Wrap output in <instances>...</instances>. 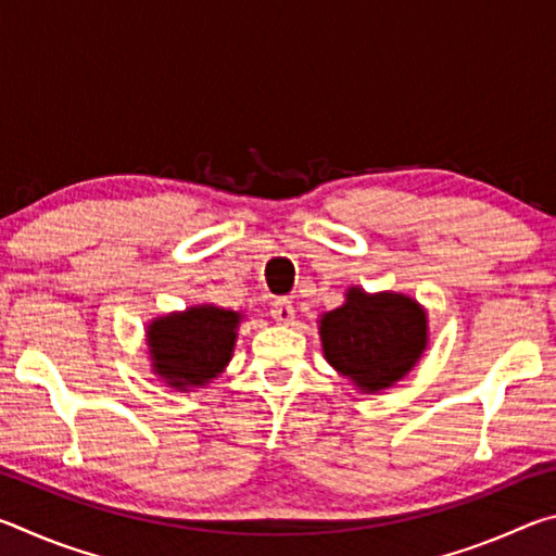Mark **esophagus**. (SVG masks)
<instances>
[{
  "label": "esophagus",
  "instance_id": "1",
  "mask_svg": "<svg viewBox=\"0 0 556 556\" xmlns=\"http://www.w3.org/2000/svg\"><path fill=\"white\" fill-rule=\"evenodd\" d=\"M271 318L279 324H291L294 321V304L285 296L275 299V304H271Z\"/></svg>",
  "mask_w": 556,
  "mask_h": 556
}]
</instances>
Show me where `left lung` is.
Here are the masks:
<instances>
[{
  "label": "left lung",
  "mask_w": 556,
  "mask_h": 556,
  "mask_svg": "<svg viewBox=\"0 0 556 556\" xmlns=\"http://www.w3.org/2000/svg\"><path fill=\"white\" fill-rule=\"evenodd\" d=\"M326 361L378 392L404 378L427 348V314L404 294H365L353 287L343 306L321 318Z\"/></svg>",
  "instance_id": "8db88e82"
}]
</instances>
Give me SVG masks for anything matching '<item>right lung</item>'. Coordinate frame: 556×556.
I'll return each mask as SVG.
<instances>
[{
	"mask_svg": "<svg viewBox=\"0 0 556 556\" xmlns=\"http://www.w3.org/2000/svg\"><path fill=\"white\" fill-rule=\"evenodd\" d=\"M240 314L218 306H195L149 326V353L156 372L172 388H199L228 365Z\"/></svg>",
	"mask_w": 556,
	"mask_h": 556,
	"instance_id": "add662e5",
	"label": "right lung"
}]
</instances>
